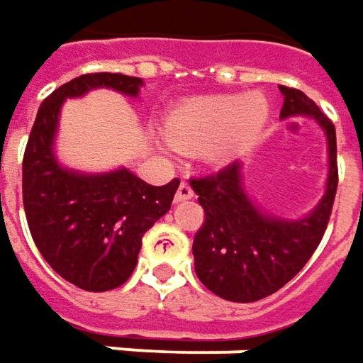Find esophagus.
<instances>
[{
    "label": "esophagus",
    "instance_id": "1",
    "mask_svg": "<svg viewBox=\"0 0 363 363\" xmlns=\"http://www.w3.org/2000/svg\"><path fill=\"white\" fill-rule=\"evenodd\" d=\"M195 197V191H193V186L189 184V182L182 181L179 184V189H177V195H174V201L177 203H181V201H189V199Z\"/></svg>",
    "mask_w": 363,
    "mask_h": 363
}]
</instances>
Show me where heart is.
Returning <instances> with one entry per match:
<instances>
[{
    "mask_svg": "<svg viewBox=\"0 0 363 363\" xmlns=\"http://www.w3.org/2000/svg\"><path fill=\"white\" fill-rule=\"evenodd\" d=\"M270 116L262 93L197 97L179 105L166 121L168 140L181 150L209 146V156L223 160L247 148Z\"/></svg>",
    "mask_w": 363,
    "mask_h": 363,
    "instance_id": "1",
    "label": "heart"
}]
</instances>
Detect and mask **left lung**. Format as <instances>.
Returning <instances> with one entry per match:
<instances>
[{"label": "left lung", "mask_w": 363, "mask_h": 363, "mask_svg": "<svg viewBox=\"0 0 363 363\" xmlns=\"http://www.w3.org/2000/svg\"><path fill=\"white\" fill-rule=\"evenodd\" d=\"M284 105L280 116L317 119L329 142V179L319 207L305 219L284 221L260 213L244 193L240 162L215 174L191 179L205 211L203 225L193 240L195 272L217 296L231 303H256L274 294L303 270L333 211L337 193V142L335 125L298 89L280 87Z\"/></svg>", "instance_id": "8db88e82"}]
</instances>
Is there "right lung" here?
I'll use <instances>...</instances> for the list:
<instances>
[{
  "label": "right lung",
  "mask_w": 363,
  "mask_h": 363,
  "mask_svg": "<svg viewBox=\"0 0 363 363\" xmlns=\"http://www.w3.org/2000/svg\"><path fill=\"white\" fill-rule=\"evenodd\" d=\"M142 79L89 72L52 91L38 109L22 162V199L32 240L67 282L89 292L121 286L138 264L142 238L170 209L179 179L152 186L128 168L79 174L52 152L60 105L89 89L111 87L135 97Z\"/></svg>",
  "instance_id": "1"
}]
</instances>
